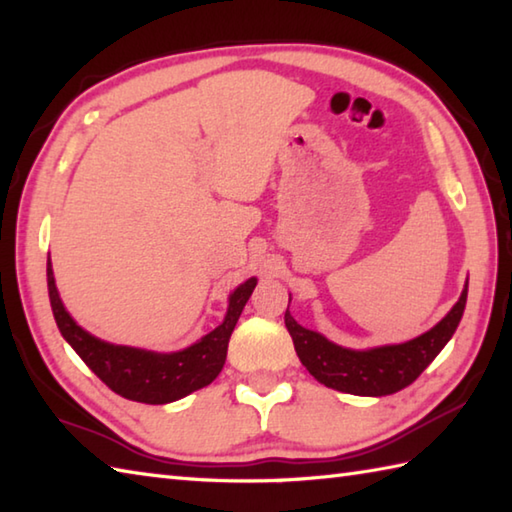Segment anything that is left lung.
I'll return each mask as SVG.
<instances>
[{
  "instance_id": "1",
  "label": "left lung",
  "mask_w": 512,
  "mask_h": 512,
  "mask_svg": "<svg viewBox=\"0 0 512 512\" xmlns=\"http://www.w3.org/2000/svg\"><path fill=\"white\" fill-rule=\"evenodd\" d=\"M466 292H469V281L447 317L405 343L352 350L325 339L321 332L303 328L290 310H286V328L295 343L299 361L321 385L354 396H389L411 385L451 341L464 314Z\"/></svg>"
}]
</instances>
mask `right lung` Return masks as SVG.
<instances>
[{
  "label": "right lung",
  "instance_id": "1",
  "mask_svg": "<svg viewBox=\"0 0 512 512\" xmlns=\"http://www.w3.org/2000/svg\"><path fill=\"white\" fill-rule=\"evenodd\" d=\"M48 295L57 328L81 361L99 376L103 383L127 400L145 405H167L211 385L222 372L228 350V339L242 314L248 297L253 295L257 277L246 279L228 295V306L222 323L202 339L176 352H154L143 347L116 345L90 334L65 310L54 284L52 262L48 255Z\"/></svg>",
  "mask_w": 512,
  "mask_h": 512
}]
</instances>
